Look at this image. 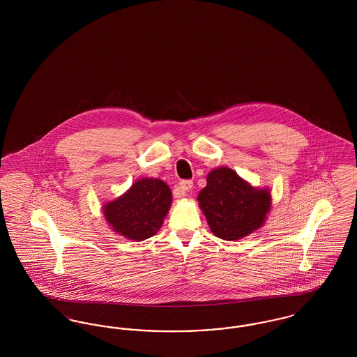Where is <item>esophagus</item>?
<instances>
[{
  "instance_id": "1",
  "label": "esophagus",
  "mask_w": 357,
  "mask_h": 357,
  "mask_svg": "<svg viewBox=\"0 0 357 357\" xmlns=\"http://www.w3.org/2000/svg\"><path fill=\"white\" fill-rule=\"evenodd\" d=\"M194 186L192 181H181L178 187L174 190V197L175 198H182L186 195L187 191H190Z\"/></svg>"
}]
</instances>
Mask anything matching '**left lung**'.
I'll return each instance as SVG.
<instances>
[{
    "label": "left lung",
    "instance_id": "left-lung-1",
    "mask_svg": "<svg viewBox=\"0 0 357 357\" xmlns=\"http://www.w3.org/2000/svg\"><path fill=\"white\" fill-rule=\"evenodd\" d=\"M207 185L198 195L199 207L214 236L236 241L259 229L272 206L268 188H255L229 167L207 175Z\"/></svg>",
    "mask_w": 357,
    "mask_h": 357
}]
</instances>
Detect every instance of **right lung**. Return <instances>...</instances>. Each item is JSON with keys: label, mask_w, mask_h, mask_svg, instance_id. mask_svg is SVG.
<instances>
[{"label": "right lung", "mask_w": 357, "mask_h": 357, "mask_svg": "<svg viewBox=\"0 0 357 357\" xmlns=\"http://www.w3.org/2000/svg\"><path fill=\"white\" fill-rule=\"evenodd\" d=\"M171 202L170 187L163 181L143 178L121 197L104 204L102 213L115 233L139 242L158 233Z\"/></svg>", "instance_id": "right-lung-1"}]
</instances>
